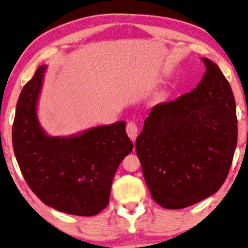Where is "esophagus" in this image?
I'll list each match as a JSON object with an SVG mask.
<instances>
[{"label": "esophagus", "mask_w": 248, "mask_h": 248, "mask_svg": "<svg viewBox=\"0 0 248 248\" xmlns=\"http://www.w3.org/2000/svg\"><path fill=\"white\" fill-rule=\"evenodd\" d=\"M127 134L128 136H129V139L133 140V142H135V140H136L137 135H139V128H137V124H135V122H128L127 124Z\"/></svg>", "instance_id": "34e87169"}]
</instances>
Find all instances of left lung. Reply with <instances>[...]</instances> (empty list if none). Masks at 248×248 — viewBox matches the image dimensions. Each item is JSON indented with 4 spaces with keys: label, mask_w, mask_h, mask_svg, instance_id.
<instances>
[{
    "label": "left lung",
    "mask_w": 248,
    "mask_h": 248,
    "mask_svg": "<svg viewBox=\"0 0 248 248\" xmlns=\"http://www.w3.org/2000/svg\"><path fill=\"white\" fill-rule=\"evenodd\" d=\"M206 67L192 92L155 106L136 139V153L153 200L186 208L224 183L237 146L236 102L220 67Z\"/></svg>",
    "instance_id": "1"
}]
</instances>
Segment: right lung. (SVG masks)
<instances>
[{
	"label": "right lung",
	"mask_w": 248,
	"mask_h": 248,
	"mask_svg": "<svg viewBox=\"0 0 248 248\" xmlns=\"http://www.w3.org/2000/svg\"><path fill=\"white\" fill-rule=\"evenodd\" d=\"M46 65L37 68L18 98L12 145L28 186L46 206L93 216L108 205L114 174L133 150L126 122L51 136L41 126L37 105Z\"/></svg>",
	"instance_id": "add662e5"
}]
</instances>
